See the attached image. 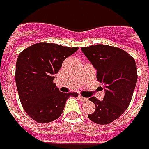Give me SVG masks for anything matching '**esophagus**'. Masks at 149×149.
Instances as JSON below:
<instances>
[{"label":"esophagus","instance_id":"obj_1","mask_svg":"<svg viewBox=\"0 0 149 149\" xmlns=\"http://www.w3.org/2000/svg\"><path fill=\"white\" fill-rule=\"evenodd\" d=\"M79 98L80 99L81 101H85V100H87V98H86V97H83V96H82V95H79Z\"/></svg>","mask_w":149,"mask_h":149}]
</instances>
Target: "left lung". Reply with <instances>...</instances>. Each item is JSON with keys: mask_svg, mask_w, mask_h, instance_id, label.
Returning a JSON list of instances; mask_svg holds the SVG:
<instances>
[{"mask_svg": "<svg viewBox=\"0 0 149 149\" xmlns=\"http://www.w3.org/2000/svg\"><path fill=\"white\" fill-rule=\"evenodd\" d=\"M81 50L96 70L97 80L104 85L106 92L102 100L89 99L95 111L88 117L97 124L112 123L130 104L138 79L136 62L126 51L112 46L97 44Z\"/></svg>", "mask_w": 149, "mask_h": 149, "instance_id": "obj_1", "label": "left lung"}]
</instances>
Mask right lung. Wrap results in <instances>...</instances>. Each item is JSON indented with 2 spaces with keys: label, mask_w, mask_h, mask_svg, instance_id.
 Segmentation results:
<instances>
[{
  "label": "right lung",
  "mask_w": 149,
  "mask_h": 149,
  "mask_svg": "<svg viewBox=\"0 0 149 149\" xmlns=\"http://www.w3.org/2000/svg\"><path fill=\"white\" fill-rule=\"evenodd\" d=\"M78 48L39 42L20 53L16 64V84L22 106L34 121L47 123L58 119L66 100L76 92H60L54 83L63 60Z\"/></svg>",
  "instance_id": "right-lung-1"
}]
</instances>
